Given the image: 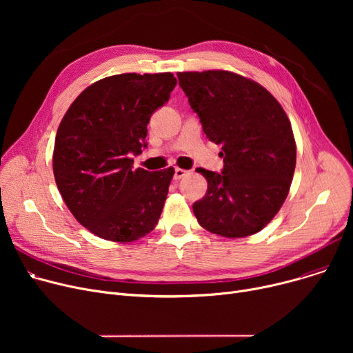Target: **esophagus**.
I'll use <instances>...</instances> for the list:
<instances>
[{
  "mask_svg": "<svg viewBox=\"0 0 353 353\" xmlns=\"http://www.w3.org/2000/svg\"><path fill=\"white\" fill-rule=\"evenodd\" d=\"M189 172L188 170H183V169H179V167H177V169H174V176H173V179L174 180H180V179H183L184 176H186Z\"/></svg>",
  "mask_w": 353,
  "mask_h": 353,
  "instance_id": "esophagus-1",
  "label": "esophagus"
}]
</instances>
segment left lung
<instances>
[{
	"mask_svg": "<svg viewBox=\"0 0 353 353\" xmlns=\"http://www.w3.org/2000/svg\"><path fill=\"white\" fill-rule=\"evenodd\" d=\"M179 85L208 139L221 145V173L197 169L208 180L193 203L201 228L225 236L261 232L288 197L296 165L290 121L270 92L230 71L177 72Z\"/></svg>",
	"mask_w": 353,
	"mask_h": 353,
	"instance_id": "left-lung-1",
	"label": "left lung"
}]
</instances>
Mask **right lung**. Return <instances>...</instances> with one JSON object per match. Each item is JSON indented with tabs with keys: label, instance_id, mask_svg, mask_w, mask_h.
Masks as SVG:
<instances>
[{
	"label": "right lung",
	"instance_id": "obj_1",
	"mask_svg": "<svg viewBox=\"0 0 353 353\" xmlns=\"http://www.w3.org/2000/svg\"><path fill=\"white\" fill-rule=\"evenodd\" d=\"M176 84L172 72L117 74L87 87L63 117L55 183L72 216L96 236L125 243L156 228L174 170H134L132 157L147 147L148 120Z\"/></svg>",
	"mask_w": 353,
	"mask_h": 353
}]
</instances>
